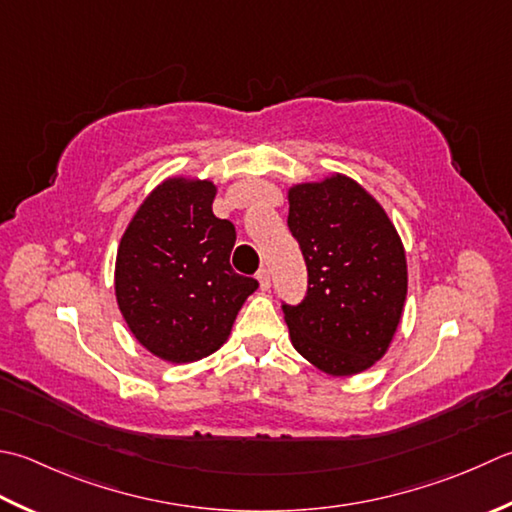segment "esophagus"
I'll return each mask as SVG.
<instances>
[{
  "label": "esophagus",
  "mask_w": 512,
  "mask_h": 512,
  "mask_svg": "<svg viewBox=\"0 0 512 512\" xmlns=\"http://www.w3.org/2000/svg\"><path fill=\"white\" fill-rule=\"evenodd\" d=\"M257 282H259V286H262V290H268V288H270V273H268V268H259V270H257Z\"/></svg>",
  "instance_id": "obj_1"
}]
</instances>
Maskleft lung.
<instances>
[{
    "label": "left lung",
    "mask_w": 512,
    "mask_h": 512,
    "mask_svg": "<svg viewBox=\"0 0 512 512\" xmlns=\"http://www.w3.org/2000/svg\"><path fill=\"white\" fill-rule=\"evenodd\" d=\"M288 204V230L308 268L306 297L282 304L290 342L328 375L362 373L386 353L402 319V239L384 208L344 175L293 186Z\"/></svg>",
    "instance_id": "1"
}]
</instances>
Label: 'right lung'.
Here are the masks:
<instances>
[{
    "instance_id": "1",
    "label": "right lung",
    "mask_w": 512,
    "mask_h": 512,
    "mask_svg": "<svg viewBox=\"0 0 512 512\" xmlns=\"http://www.w3.org/2000/svg\"><path fill=\"white\" fill-rule=\"evenodd\" d=\"M215 186L166 179L139 206L119 242L115 295L130 333L173 364L222 346L257 279L230 266L235 226L213 215Z\"/></svg>"
}]
</instances>
